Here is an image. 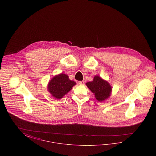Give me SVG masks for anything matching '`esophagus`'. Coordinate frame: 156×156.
Returning a JSON list of instances; mask_svg holds the SVG:
<instances>
[{
	"label": "esophagus",
	"instance_id": "1",
	"mask_svg": "<svg viewBox=\"0 0 156 156\" xmlns=\"http://www.w3.org/2000/svg\"><path fill=\"white\" fill-rule=\"evenodd\" d=\"M84 83H85V82L84 81L79 82V84H80V85H84Z\"/></svg>",
	"mask_w": 156,
	"mask_h": 156
}]
</instances>
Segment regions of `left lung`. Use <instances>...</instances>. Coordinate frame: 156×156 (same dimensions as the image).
Returning a JSON list of instances; mask_svg holds the SVG:
<instances>
[{
  "mask_svg": "<svg viewBox=\"0 0 156 156\" xmlns=\"http://www.w3.org/2000/svg\"><path fill=\"white\" fill-rule=\"evenodd\" d=\"M86 85L95 94L99 102L104 101L111 96L112 89L111 85L99 76H95L94 80L86 83Z\"/></svg>",
  "mask_w": 156,
  "mask_h": 156,
  "instance_id": "left-lung-1",
  "label": "left lung"
}]
</instances>
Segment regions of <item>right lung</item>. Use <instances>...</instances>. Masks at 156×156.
<instances>
[{"instance_id":"1","label":"right lung","mask_w":156,"mask_h":156,"mask_svg":"<svg viewBox=\"0 0 156 156\" xmlns=\"http://www.w3.org/2000/svg\"><path fill=\"white\" fill-rule=\"evenodd\" d=\"M76 84L69 79L67 75L60 74L54 76L48 84V90L56 99H61L70 91Z\"/></svg>"}]
</instances>
